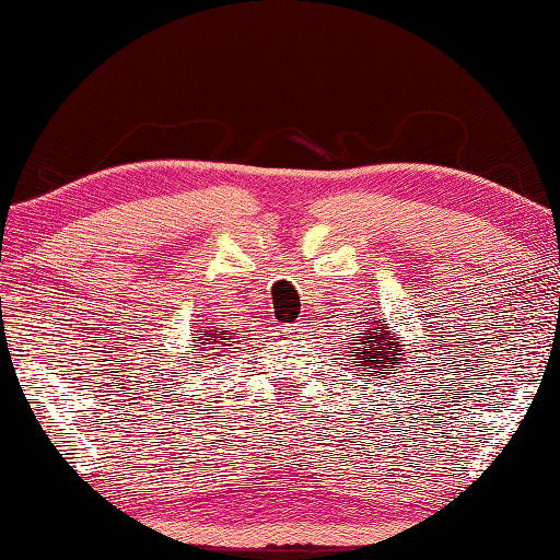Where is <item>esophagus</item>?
Returning <instances> with one entry per match:
<instances>
[{"mask_svg":"<svg viewBox=\"0 0 560 560\" xmlns=\"http://www.w3.org/2000/svg\"><path fill=\"white\" fill-rule=\"evenodd\" d=\"M308 324H303V320H296V324H289V328H287V334L291 336V338H303L308 334Z\"/></svg>","mask_w":560,"mask_h":560,"instance_id":"obj_1","label":"esophagus"}]
</instances>
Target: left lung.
Returning <instances> with one entry per match:
<instances>
[{
	"mask_svg": "<svg viewBox=\"0 0 560 560\" xmlns=\"http://www.w3.org/2000/svg\"><path fill=\"white\" fill-rule=\"evenodd\" d=\"M353 336L358 338L355 343H350L355 348L353 363L363 368L365 377L377 373L381 375V381H385V371H390V368H400L397 365V360H402V358H397V355H402V353H400V348H397V340L390 330H387V324L383 318L373 320L371 328L363 330V334H353ZM353 371H355V365H353Z\"/></svg>",
	"mask_w": 560,
	"mask_h": 560,
	"instance_id": "1",
	"label": "left lung"
}]
</instances>
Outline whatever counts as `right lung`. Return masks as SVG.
<instances>
[{
    "label": "right lung",
    "mask_w": 560,
    "mask_h": 560,
    "mask_svg": "<svg viewBox=\"0 0 560 560\" xmlns=\"http://www.w3.org/2000/svg\"><path fill=\"white\" fill-rule=\"evenodd\" d=\"M195 338H200L202 343H210L212 348H214V343H220V346L236 343V340L230 334H224V330H214V334H207V330H197Z\"/></svg>",
    "instance_id": "obj_1"
}]
</instances>
